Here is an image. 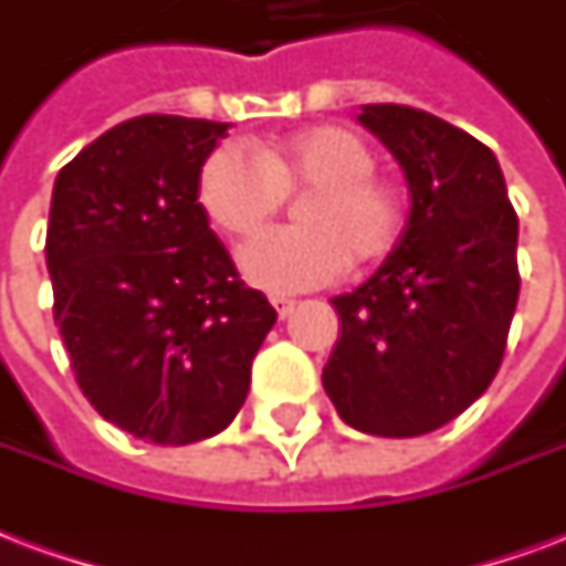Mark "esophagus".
Listing matches in <instances>:
<instances>
[{
	"label": "esophagus",
	"instance_id": "34e87169",
	"mask_svg": "<svg viewBox=\"0 0 566 566\" xmlns=\"http://www.w3.org/2000/svg\"><path fill=\"white\" fill-rule=\"evenodd\" d=\"M270 302H273L275 314H279L282 321H284V317H291L293 308H296V302H293V300H284V296H273V300H270Z\"/></svg>",
	"mask_w": 566,
	"mask_h": 566
}]
</instances>
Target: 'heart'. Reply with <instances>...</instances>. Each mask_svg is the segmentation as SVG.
Listing matches in <instances>:
<instances>
[{
    "label": "heart",
    "mask_w": 566,
    "mask_h": 566,
    "mask_svg": "<svg viewBox=\"0 0 566 566\" xmlns=\"http://www.w3.org/2000/svg\"><path fill=\"white\" fill-rule=\"evenodd\" d=\"M368 142L344 127H308L258 145H219L198 171V205L228 237H252L287 196L302 228H275L240 252L245 282L270 293L314 291L347 266L382 261L403 234L407 207L391 180L374 175Z\"/></svg>",
    "instance_id": "heart-1"
}]
</instances>
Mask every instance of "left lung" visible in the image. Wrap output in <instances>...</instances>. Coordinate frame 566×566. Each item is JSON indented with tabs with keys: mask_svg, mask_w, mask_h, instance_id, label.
<instances>
[{
	"mask_svg": "<svg viewBox=\"0 0 566 566\" xmlns=\"http://www.w3.org/2000/svg\"><path fill=\"white\" fill-rule=\"evenodd\" d=\"M407 171L412 210L395 252L335 296L340 338L323 388L370 437H421L481 398L502 368L520 300L516 234L499 159L424 109L361 106Z\"/></svg>",
	"mask_w": 566,
	"mask_h": 566,
	"instance_id": "obj_1",
	"label": "left lung"
}]
</instances>
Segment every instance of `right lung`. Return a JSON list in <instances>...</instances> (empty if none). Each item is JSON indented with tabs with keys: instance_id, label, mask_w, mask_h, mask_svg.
Wrapping results in <instances>:
<instances>
[{
	"instance_id": "add662e5",
	"label": "right lung",
	"mask_w": 566,
	"mask_h": 566,
	"mask_svg": "<svg viewBox=\"0 0 566 566\" xmlns=\"http://www.w3.org/2000/svg\"><path fill=\"white\" fill-rule=\"evenodd\" d=\"M226 129L139 115L55 178L46 266L76 386L106 421L157 446L234 421L275 323L198 205V171Z\"/></svg>"
}]
</instances>
